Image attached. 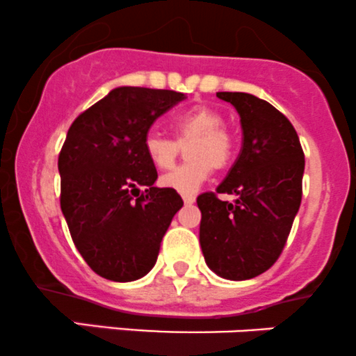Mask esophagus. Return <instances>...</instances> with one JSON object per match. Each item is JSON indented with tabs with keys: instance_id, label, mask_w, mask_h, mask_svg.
<instances>
[{
	"instance_id": "esophagus-1",
	"label": "esophagus",
	"mask_w": 356,
	"mask_h": 356,
	"mask_svg": "<svg viewBox=\"0 0 356 356\" xmlns=\"http://www.w3.org/2000/svg\"><path fill=\"white\" fill-rule=\"evenodd\" d=\"M183 202H185V205H192L195 202V195H183Z\"/></svg>"
}]
</instances>
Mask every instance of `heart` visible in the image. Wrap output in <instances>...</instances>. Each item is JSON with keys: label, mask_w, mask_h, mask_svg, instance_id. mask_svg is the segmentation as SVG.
I'll use <instances>...</instances> for the list:
<instances>
[{"label": "heart", "mask_w": 356, "mask_h": 356, "mask_svg": "<svg viewBox=\"0 0 356 356\" xmlns=\"http://www.w3.org/2000/svg\"><path fill=\"white\" fill-rule=\"evenodd\" d=\"M175 138L151 130L144 138V151L149 161L159 170H168L175 164L179 145H186L190 161L179 164L163 175L161 186L175 190L181 195H193L212 170H225L233 157V137L225 127L221 113L212 108L188 109L171 120Z\"/></svg>", "instance_id": "obj_1"}]
</instances>
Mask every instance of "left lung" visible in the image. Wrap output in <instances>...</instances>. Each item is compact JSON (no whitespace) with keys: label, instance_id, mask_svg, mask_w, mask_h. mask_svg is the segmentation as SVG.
Here are the masks:
<instances>
[{"label":"left lung","instance_id":"obj_1","mask_svg":"<svg viewBox=\"0 0 356 356\" xmlns=\"http://www.w3.org/2000/svg\"><path fill=\"white\" fill-rule=\"evenodd\" d=\"M240 115L241 151L214 192L197 197L205 264L232 281L266 273L283 252L302 202L300 138L283 113L245 92H218ZM218 193L236 195L232 204Z\"/></svg>","mask_w":356,"mask_h":356}]
</instances>
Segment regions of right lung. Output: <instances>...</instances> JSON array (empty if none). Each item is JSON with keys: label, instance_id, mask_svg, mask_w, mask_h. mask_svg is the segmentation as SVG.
<instances>
[{"label": "right lung", "instance_id": "add662e5", "mask_svg": "<svg viewBox=\"0 0 356 356\" xmlns=\"http://www.w3.org/2000/svg\"><path fill=\"white\" fill-rule=\"evenodd\" d=\"M183 99L175 90L116 87L70 127L58 157L61 211L76 250L101 277L145 276L183 207L175 190L154 186L157 171L144 151L152 123Z\"/></svg>", "mask_w": 356, "mask_h": 356}]
</instances>
